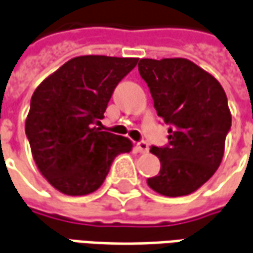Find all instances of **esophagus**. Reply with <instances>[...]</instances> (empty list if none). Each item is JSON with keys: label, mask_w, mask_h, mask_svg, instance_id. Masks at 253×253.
I'll list each match as a JSON object with an SVG mask.
<instances>
[{"label": "esophagus", "mask_w": 253, "mask_h": 253, "mask_svg": "<svg viewBox=\"0 0 253 253\" xmlns=\"http://www.w3.org/2000/svg\"><path fill=\"white\" fill-rule=\"evenodd\" d=\"M148 144L145 142V141H140V142H137V151L140 152V154H147L148 152Z\"/></svg>", "instance_id": "esophagus-1"}]
</instances>
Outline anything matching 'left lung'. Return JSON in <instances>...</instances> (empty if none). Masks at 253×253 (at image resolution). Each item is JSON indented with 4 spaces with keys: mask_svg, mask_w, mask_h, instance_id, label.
Segmentation results:
<instances>
[{
    "mask_svg": "<svg viewBox=\"0 0 253 253\" xmlns=\"http://www.w3.org/2000/svg\"><path fill=\"white\" fill-rule=\"evenodd\" d=\"M158 115L169 128V147H152L161 170L147 180L165 197L197 191L214 174L224 155L231 112L221 84L185 58L140 59Z\"/></svg>",
    "mask_w": 253,
    "mask_h": 253,
    "instance_id": "obj_1",
    "label": "left lung"
}]
</instances>
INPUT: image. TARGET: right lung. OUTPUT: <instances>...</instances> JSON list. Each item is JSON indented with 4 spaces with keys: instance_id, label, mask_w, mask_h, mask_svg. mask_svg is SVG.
Segmentation results:
<instances>
[{
    "instance_id": "right-lung-1",
    "label": "right lung",
    "mask_w": 253,
    "mask_h": 253,
    "mask_svg": "<svg viewBox=\"0 0 253 253\" xmlns=\"http://www.w3.org/2000/svg\"><path fill=\"white\" fill-rule=\"evenodd\" d=\"M138 58L83 55L72 58L36 88L26 118V135L40 173L62 194L97 191L119 154L130 152L127 137L101 131L115 87Z\"/></svg>"
}]
</instances>
